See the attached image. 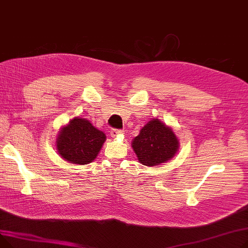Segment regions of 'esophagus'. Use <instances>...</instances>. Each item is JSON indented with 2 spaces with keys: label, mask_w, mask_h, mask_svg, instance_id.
<instances>
[{
  "label": "esophagus",
  "mask_w": 248,
  "mask_h": 248,
  "mask_svg": "<svg viewBox=\"0 0 248 248\" xmlns=\"http://www.w3.org/2000/svg\"><path fill=\"white\" fill-rule=\"evenodd\" d=\"M124 134V131L123 130H118V129H113L111 131V136L112 137H117L118 135H122Z\"/></svg>",
  "instance_id": "34e87169"
}]
</instances>
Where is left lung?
I'll return each instance as SVG.
<instances>
[{"label":"left lung","mask_w":248,"mask_h":248,"mask_svg":"<svg viewBox=\"0 0 248 248\" xmlns=\"http://www.w3.org/2000/svg\"><path fill=\"white\" fill-rule=\"evenodd\" d=\"M131 146L141 164L152 167L165 163L175 156L179 149V140L170 126L153 118L142 127Z\"/></svg>","instance_id":"8db88e82"}]
</instances>
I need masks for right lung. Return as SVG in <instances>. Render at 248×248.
<instances>
[{"label": "right lung", "mask_w": 248, "mask_h": 248, "mask_svg": "<svg viewBox=\"0 0 248 248\" xmlns=\"http://www.w3.org/2000/svg\"><path fill=\"white\" fill-rule=\"evenodd\" d=\"M106 141L103 131L85 118L75 117L64 125L56 138L57 152L72 164L91 163Z\"/></svg>", "instance_id": "1"}]
</instances>
